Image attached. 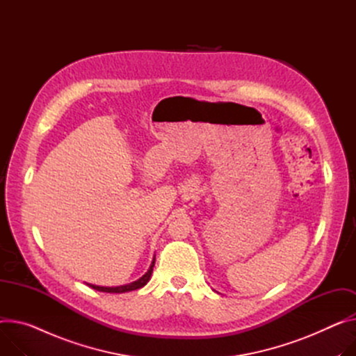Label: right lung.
<instances>
[{"label": "right lung", "mask_w": 356, "mask_h": 356, "mask_svg": "<svg viewBox=\"0 0 356 356\" xmlns=\"http://www.w3.org/2000/svg\"><path fill=\"white\" fill-rule=\"evenodd\" d=\"M154 265H155V257H154V259H152V262H151L148 270L144 273V275H143L140 280H136V281H134V282H131V284H127V285H121V286H99V285H92V284H87V285L91 286L92 289L99 291V292H109V293H122V292H129V291L140 289V288H143L144 285H147V282L149 281V278H151V275H152V268H154Z\"/></svg>", "instance_id": "obj_1"}]
</instances>
